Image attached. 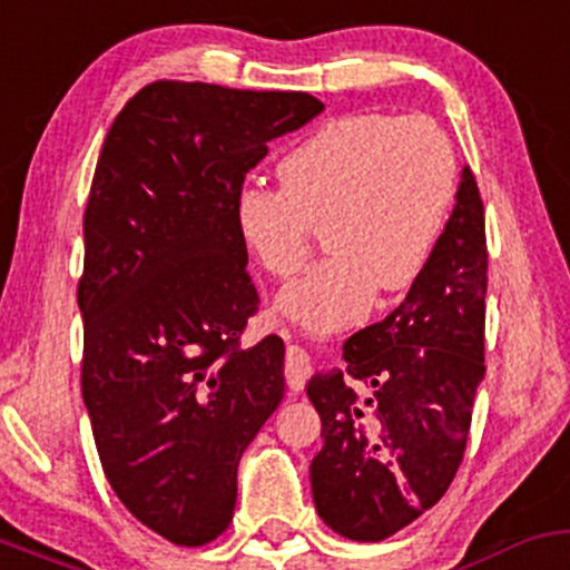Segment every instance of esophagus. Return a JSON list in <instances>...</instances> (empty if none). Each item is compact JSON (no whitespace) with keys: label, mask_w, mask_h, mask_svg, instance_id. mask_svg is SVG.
Here are the masks:
<instances>
[{"label":"esophagus","mask_w":570,"mask_h":570,"mask_svg":"<svg viewBox=\"0 0 570 570\" xmlns=\"http://www.w3.org/2000/svg\"><path fill=\"white\" fill-rule=\"evenodd\" d=\"M309 375V356L304 347L287 345L285 353V381L291 391H302Z\"/></svg>","instance_id":"esophagus-1"}]
</instances>
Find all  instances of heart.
<instances>
[{
    "label": "heart",
    "instance_id": "obj_1",
    "mask_svg": "<svg viewBox=\"0 0 570 570\" xmlns=\"http://www.w3.org/2000/svg\"><path fill=\"white\" fill-rule=\"evenodd\" d=\"M279 185L236 189L242 247L272 277H291L315 228L328 255L274 298L304 332L351 326L372 296L405 291L430 263L456 195V155L430 119L347 114L323 121L277 165Z\"/></svg>",
    "mask_w": 570,
    "mask_h": 570
}]
</instances>
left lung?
Masks as SVG:
<instances>
[{"instance_id":"left-lung-1","label":"left lung","mask_w":570,"mask_h":570,"mask_svg":"<svg viewBox=\"0 0 570 570\" xmlns=\"http://www.w3.org/2000/svg\"><path fill=\"white\" fill-rule=\"evenodd\" d=\"M483 204L464 165L454 212L405 302L345 342V370L307 383L323 438L312 498L334 532L383 541L451 487L483 381Z\"/></svg>"}]
</instances>
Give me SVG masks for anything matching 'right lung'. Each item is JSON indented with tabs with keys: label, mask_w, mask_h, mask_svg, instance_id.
I'll use <instances>...</instances> for the list:
<instances>
[{
	"label": "right lung",
	"mask_w": 570,
	"mask_h": 570,
	"mask_svg": "<svg viewBox=\"0 0 570 570\" xmlns=\"http://www.w3.org/2000/svg\"><path fill=\"white\" fill-rule=\"evenodd\" d=\"M323 111L307 91L149 83L116 116L83 214L81 391L106 479L146 528L204 547L234 519L244 449L285 396V342L242 347L258 309L236 189Z\"/></svg>",
	"instance_id": "add662e5"
}]
</instances>
